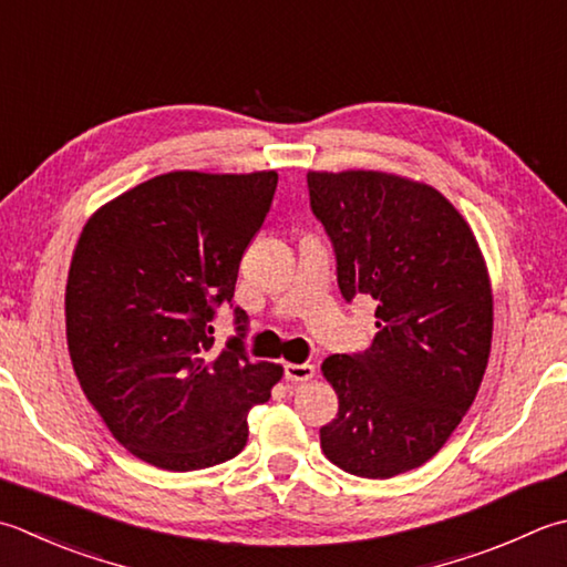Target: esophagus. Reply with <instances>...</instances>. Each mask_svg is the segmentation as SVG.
Instances as JSON below:
<instances>
[{
    "label": "esophagus",
    "mask_w": 567,
    "mask_h": 567,
    "mask_svg": "<svg viewBox=\"0 0 567 567\" xmlns=\"http://www.w3.org/2000/svg\"><path fill=\"white\" fill-rule=\"evenodd\" d=\"M285 379L295 383H305L315 379V365L312 363H285Z\"/></svg>",
    "instance_id": "1"
}]
</instances>
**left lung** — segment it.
<instances>
[{
    "label": "left lung",
    "mask_w": 567,
    "mask_h": 567,
    "mask_svg": "<svg viewBox=\"0 0 567 567\" xmlns=\"http://www.w3.org/2000/svg\"><path fill=\"white\" fill-rule=\"evenodd\" d=\"M347 302L371 295L379 334L321 373L339 413L319 430L327 460L365 480L425 464L462 423L492 351L489 272L467 220L437 188L385 172H309Z\"/></svg>",
    "instance_id": "obj_1"
}]
</instances>
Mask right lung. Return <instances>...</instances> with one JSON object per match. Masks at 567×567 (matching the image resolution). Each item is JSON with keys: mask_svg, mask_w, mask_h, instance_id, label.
Wrapping results in <instances>:
<instances>
[{"mask_svg": "<svg viewBox=\"0 0 567 567\" xmlns=\"http://www.w3.org/2000/svg\"><path fill=\"white\" fill-rule=\"evenodd\" d=\"M277 172H169L97 208L73 250L65 337L91 405L127 452L169 472L233 460L282 365L243 349L248 317L214 351L210 319L236 292Z\"/></svg>", "mask_w": 567, "mask_h": 567, "instance_id": "right-lung-1", "label": "right lung"}]
</instances>
